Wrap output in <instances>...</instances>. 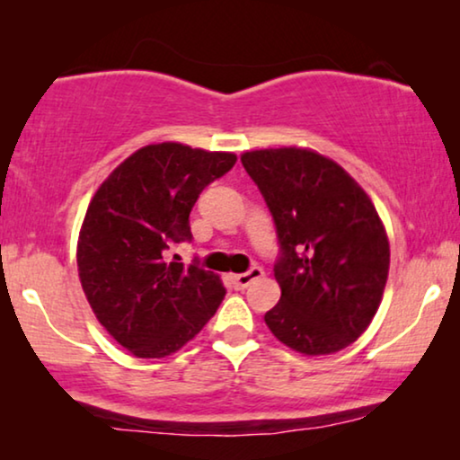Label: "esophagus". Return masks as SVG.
Masks as SVG:
<instances>
[{
	"instance_id": "esophagus-1",
	"label": "esophagus",
	"mask_w": 460,
	"mask_h": 460,
	"mask_svg": "<svg viewBox=\"0 0 460 460\" xmlns=\"http://www.w3.org/2000/svg\"><path fill=\"white\" fill-rule=\"evenodd\" d=\"M261 276H263V270L260 266H253L251 270H247V272L232 276V285H234L236 288H247L251 282L260 280Z\"/></svg>"
}]
</instances>
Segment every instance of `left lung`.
<instances>
[{
	"instance_id": "8db88e82",
	"label": "left lung",
	"mask_w": 460,
	"mask_h": 460,
	"mask_svg": "<svg viewBox=\"0 0 460 460\" xmlns=\"http://www.w3.org/2000/svg\"><path fill=\"white\" fill-rule=\"evenodd\" d=\"M241 161L280 243V301L263 316L268 329L305 356L348 348L379 310L389 272V241L373 200L314 150H251Z\"/></svg>"
}]
</instances>
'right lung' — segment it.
<instances>
[{"mask_svg":"<svg viewBox=\"0 0 460 460\" xmlns=\"http://www.w3.org/2000/svg\"><path fill=\"white\" fill-rule=\"evenodd\" d=\"M234 163L232 153L148 144L93 194L77 243L81 287L98 323L134 356H172L222 304L217 274L165 261V251L190 241L199 194Z\"/></svg>","mask_w":460,"mask_h":460,"instance_id":"right-lung-1","label":"right lung"}]
</instances>
